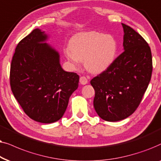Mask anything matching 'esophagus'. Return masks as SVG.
Instances as JSON below:
<instances>
[{"mask_svg":"<svg viewBox=\"0 0 161 161\" xmlns=\"http://www.w3.org/2000/svg\"><path fill=\"white\" fill-rule=\"evenodd\" d=\"M79 82H80L81 84L84 85L87 84L88 81H87V79L85 76H81L80 79H79Z\"/></svg>","mask_w":161,"mask_h":161,"instance_id":"obj_1","label":"esophagus"}]
</instances>
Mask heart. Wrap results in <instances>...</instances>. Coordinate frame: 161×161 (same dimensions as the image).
<instances>
[{
	"label": "heart",
	"instance_id": "heart-1",
	"mask_svg": "<svg viewBox=\"0 0 161 161\" xmlns=\"http://www.w3.org/2000/svg\"><path fill=\"white\" fill-rule=\"evenodd\" d=\"M117 42L110 34L98 31L79 32L73 36L65 55L75 67L84 61L90 72L99 74L105 70L115 60Z\"/></svg>",
	"mask_w": 161,
	"mask_h": 161
}]
</instances>
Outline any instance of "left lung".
<instances>
[{
    "label": "left lung",
    "instance_id": "obj_1",
    "mask_svg": "<svg viewBox=\"0 0 161 161\" xmlns=\"http://www.w3.org/2000/svg\"><path fill=\"white\" fill-rule=\"evenodd\" d=\"M124 52L105 71L91 81L95 90L93 106L101 119L118 121L135 112L150 82L151 49L133 29L121 23Z\"/></svg>",
    "mask_w": 161,
    "mask_h": 161
}]
</instances>
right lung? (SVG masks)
Here are the masks:
<instances>
[{
    "instance_id": "add662e5",
    "label": "right lung",
    "mask_w": 161,
    "mask_h": 161,
    "mask_svg": "<svg viewBox=\"0 0 161 161\" xmlns=\"http://www.w3.org/2000/svg\"><path fill=\"white\" fill-rule=\"evenodd\" d=\"M48 35L35 29L19 42L11 63L10 85L28 116L43 124L63 117L79 76L65 71L58 51L46 42Z\"/></svg>"
}]
</instances>
